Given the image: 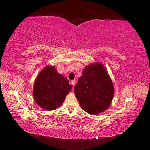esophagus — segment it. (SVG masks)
Instances as JSON below:
<instances>
[{
	"label": "esophagus",
	"mask_w": 150,
	"mask_h": 150,
	"mask_svg": "<svg viewBox=\"0 0 150 150\" xmlns=\"http://www.w3.org/2000/svg\"><path fill=\"white\" fill-rule=\"evenodd\" d=\"M71 85L73 86V88L75 86V80H73V81H71Z\"/></svg>",
	"instance_id": "esophagus-1"
}]
</instances>
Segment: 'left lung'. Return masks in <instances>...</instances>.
Masks as SVG:
<instances>
[{
    "label": "left lung",
    "instance_id": "left-lung-1",
    "mask_svg": "<svg viewBox=\"0 0 150 150\" xmlns=\"http://www.w3.org/2000/svg\"><path fill=\"white\" fill-rule=\"evenodd\" d=\"M74 90L81 107L92 115L106 110L114 93L112 81L100 64L86 67Z\"/></svg>",
    "mask_w": 150,
    "mask_h": 150
}]
</instances>
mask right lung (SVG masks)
<instances>
[{
	"label": "right lung",
	"mask_w": 150,
	"mask_h": 150,
	"mask_svg": "<svg viewBox=\"0 0 150 150\" xmlns=\"http://www.w3.org/2000/svg\"><path fill=\"white\" fill-rule=\"evenodd\" d=\"M71 88L68 79L59 74L54 67L47 66L35 82L33 97L40 107L53 110L62 104Z\"/></svg>",
	"instance_id": "add662e5"
}]
</instances>
